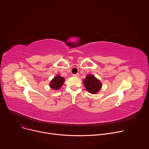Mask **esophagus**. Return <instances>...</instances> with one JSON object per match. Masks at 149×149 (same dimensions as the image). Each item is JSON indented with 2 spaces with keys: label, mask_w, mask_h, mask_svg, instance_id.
Listing matches in <instances>:
<instances>
[{
  "label": "esophagus",
  "mask_w": 149,
  "mask_h": 149,
  "mask_svg": "<svg viewBox=\"0 0 149 149\" xmlns=\"http://www.w3.org/2000/svg\"><path fill=\"white\" fill-rule=\"evenodd\" d=\"M74 77H79V74H74L73 75Z\"/></svg>",
  "instance_id": "esophagus-1"
}]
</instances>
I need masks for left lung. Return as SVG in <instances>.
<instances>
[{
  "mask_svg": "<svg viewBox=\"0 0 149 149\" xmlns=\"http://www.w3.org/2000/svg\"><path fill=\"white\" fill-rule=\"evenodd\" d=\"M83 83L86 90L92 94L97 93L102 87L100 81L91 74L87 75L83 81Z\"/></svg>",
  "mask_w": 149,
  "mask_h": 149,
  "instance_id": "1",
  "label": "left lung"
}]
</instances>
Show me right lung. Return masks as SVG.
Segmentation results:
<instances>
[{"mask_svg":"<svg viewBox=\"0 0 149 149\" xmlns=\"http://www.w3.org/2000/svg\"><path fill=\"white\" fill-rule=\"evenodd\" d=\"M63 83L64 78L63 77H61L60 75H57L51 81L50 87L51 88L57 90L60 88Z\"/></svg>","mask_w":149,"mask_h":149,"instance_id":"add662e5","label":"right lung"}]
</instances>
